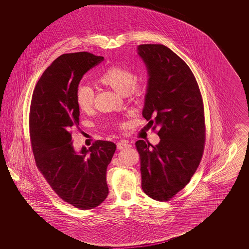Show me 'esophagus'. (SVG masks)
<instances>
[{"label":"esophagus","instance_id":"1","mask_svg":"<svg viewBox=\"0 0 249 249\" xmlns=\"http://www.w3.org/2000/svg\"><path fill=\"white\" fill-rule=\"evenodd\" d=\"M130 146H131V145L128 143L127 141H121V142L117 143V148H118V150H120V151H122V150L127 149V148H129Z\"/></svg>","mask_w":249,"mask_h":249}]
</instances>
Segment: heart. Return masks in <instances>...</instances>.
<instances>
[{
  "mask_svg": "<svg viewBox=\"0 0 249 249\" xmlns=\"http://www.w3.org/2000/svg\"><path fill=\"white\" fill-rule=\"evenodd\" d=\"M135 75L131 70L123 67H110L97 78V82L111 89L120 95L135 97L143 89L142 82L134 81ZM75 102L82 111H89L94 104V91L90 87L80 84L75 90Z\"/></svg>",
  "mask_w": 249,
  "mask_h": 249,
  "instance_id": "b5f03b06",
  "label": "heart"
}]
</instances>
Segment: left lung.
I'll list each match as a JSON object with an SVG mask.
<instances>
[{
	"label": "left lung",
	"mask_w": 249,
	"mask_h": 249,
	"mask_svg": "<svg viewBox=\"0 0 249 249\" xmlns=\"http://www.w3.org/2000/svg\"><path fill=\"white\" fill-rule=\"evenodd\" d=\"M139 56L148 82L142 115L158 127L160 142H136L142 187L157 201H168L191 180L203 155L204 113L196 77L184 61L162 45H141Z\"/></svg>",
	"instance_id": "left-lung-1"
}]
</instances>
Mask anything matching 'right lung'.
<instances>
[{"label":"right lung","instance_id":"add662e5","mask_svg":"<svg viewBox=\"0 0 249 249\" xmlns=\"http://www.w3.org/2000/svg\"><path fill=\"white\" fill-rule=\"evenodd\" d=\"M103 59L88 52L62 54L45 69L31 101L29 127L36 166L61 199L81 210L107 198V168L116 151L113 142L98 141L76 151L71 136L79 125L76 88Z\"/></svg>","mask_w":249,"mask_h":249}]
</instances>
